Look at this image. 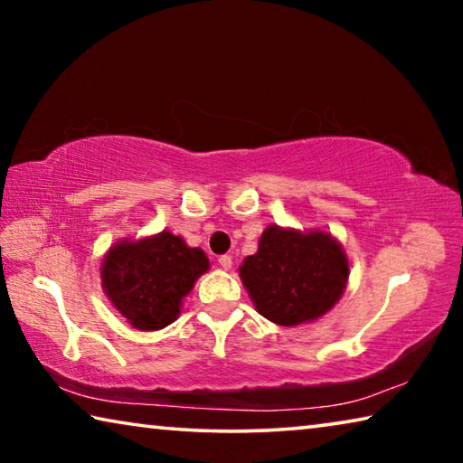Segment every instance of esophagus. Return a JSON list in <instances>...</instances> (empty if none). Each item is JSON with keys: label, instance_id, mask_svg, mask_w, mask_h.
Returning <instances> with one entry per match:
<instances>
[{"label": "esophagus", "instance_id": "1", "mask_svg": "<svg viewBox=\"0 0 463 463\" xmlns=\"http://www.w3.org/2000/svg\"><path fill=\"white\" fill-rule=\"evenodd\" d=\"M218 265H221L222 269H231V268H232V257H231V255L218 257Z\"/></svg>", "mask_w": 463, "mask_h": 463}]
</instances>
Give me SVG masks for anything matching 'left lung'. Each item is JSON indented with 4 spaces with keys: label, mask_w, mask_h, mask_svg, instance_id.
Returning <instances> with one entry per match:
<instances>
[{
    "label": "left lung",
    "mask_w": 463,
    "mask_h": 463,
    "mask_svg": "<svg viewBox=\"0 0 463 463\" xmlns=\"http://www.w3.org/2000/svg\"><path fill=\"white\" fill-rule=\"evenodd\" d=\"M239 276L261 317L298 326L325 317L341 300L349 260L331 232L269 224L257 253L242 260Z\"/></svg>",
    "instance_id": "obj_1"
}]
</instances>
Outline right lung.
I'll return each instance as SVG.
<instances>
[{"instance_id":"obj_1","label":"right lung","mask_w":463,"mask_h":463,"mask_svg":"<svg viewBox=\"0 0 463 463\" xmlns=\"http://www.w3.org/2000/svg\"><path fill=\"white\" fill-rule=\"evenodd\" d=\"M210 261L200 247L169 231L137 241L122 239L101 260V288L112 307L138 328L159 331L175 323L184 298Z\"/></svg>"}]
</instances>
